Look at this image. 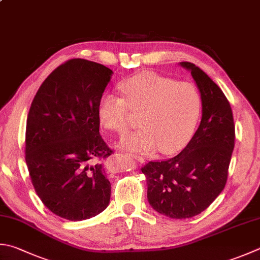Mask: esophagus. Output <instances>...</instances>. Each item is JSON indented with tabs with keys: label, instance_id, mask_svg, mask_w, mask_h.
Listing matches in <instances>:
<instances>
[{
	"label": "esophagus",
	"instance_id": "34e87169",
	"mask_svg": "<svg viewBox=\"0 0 260 260\" xmlns=\"http://www.w3.org/2000/svg\"><path fill=\"white\" fill-rule=\"evenodd\" d=\"M132 157H134L135 159H137L138 161H140V163H144V161H145V159L139 155H132Z\"/></svg>",
	"mask_w": 260,
	"mask_h": 260
}]
</instances>
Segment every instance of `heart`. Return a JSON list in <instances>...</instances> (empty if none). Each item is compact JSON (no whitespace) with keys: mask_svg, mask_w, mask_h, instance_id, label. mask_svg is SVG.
Wrapping results in <instances>:
<instances>
[{"mask_svg":"<svg viewBox=\"0 0 260 260\" xmlns=\"http://www.w3.org/2000/svg\"><path fill=\"white\" fill-rule=\"evenodd\" d=\"M120 89L124 99L103 95L97 110L102 125L120 135L128 129L129 111L141 113V129L122 138L120 148L173 154L187 145L202 112V97L193 85L146 72L123 81Z\"/></svg>","mask_w":260,"mask_h":260,"instance_id":"1","label":"heart"}]
</instances>
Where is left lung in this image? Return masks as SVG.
Here are the masks:
<instances>
[{"mask_svg": "<svg viewBox=\"0 0 260 260\" xmlns=\"http://www.w3.org/2000/svg\"><path fill=\"white\" fill-rule=\"evenodd\" d=\"M180 66L191 72L200 92L202 121L180 154L149 161L141 171L150 206L170 218L183 219L204 212L222 192L236 134L231 106L221 88L193 63Z\"/></svg>", "mask_w": 260, "mask_h": 260, "instance_id": "8db88e82", "label": "left lung"}]
</instances>
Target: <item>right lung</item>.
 Returning <instances> with one entry per match:
<instances>
[{
    "mask_svg": "<svg viewBox=\"0 0 260 260\" xmlns=\"http://www.w3.org/2000/svg\"><path fill=\"white\" fill-rule=\"evenodd\" d=\"M113 71L72 58L39 87L27 117L26 163L34 188L53 214L84 221L110 204L101 163L113 153L100 135L99 102Z\"/></svg>",
    "mask_w": 260,
    "mask_h": 260,
    "instance_id": "right-lung-1",
    "label": "right lung"
}]
</instances>
